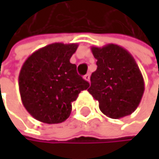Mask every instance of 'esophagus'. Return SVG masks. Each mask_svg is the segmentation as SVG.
Masks as SVG:
<instances>
[{
	"instance_id": "34e87169",
	"label": "esophagus",
	"mask_w": 159,
	"mask_h": 159,
	"mask_svg": "<svg viewBox=\"0 0 159 159\" xmlns=\"http://www.w3.org/2000/svg\"><path fill=\"white\" fill-rule=\"evenodd\" d=\"M89 78H90L89 73H88V74H86V75L84 76V79H85L86 81H88V82H89Z\"/></svg>"
}]
</instances>
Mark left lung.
I'll use <instances>...</instances> for the list:
<instances>
[{
	"instance_id": "left-lung-1",
	"label": "left lung",
	"mask_w": 159,
	"mask_h": 159,
	"mask_svg": "<svg viewBox=\"0 0 159 159\" xmlns=\"http://www.w3.org/2000/svg\"><path fill=\"white\" fill-rule=\"evenodd\" d=\"M97 70L88 89L99 102L100 111L110 118L132 114L144 93V79L132 54L120 46L91 47Z\"/></svg>"
}]
</instances>
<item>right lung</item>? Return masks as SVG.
Wrapping results in <instances>:
<instances>
[{
  "label": "right lung",
  "mask_w": 159,
  "mask_h": 159,
  "mask_svg": "<svg viewBox=\"0 0 159 159\" xmlns=\"http://www.w3.org/2000/svg\"><path fill=\"white\" fill-rule=\"evenodd\" d=\"M77 48V44L53 43L25 61L19 90L24 107L35 119L47 124L64 122L70 115L71 103L89 87L70 62Z\"/></svg>",
  "instance_id": "1"
}]
</instances>
